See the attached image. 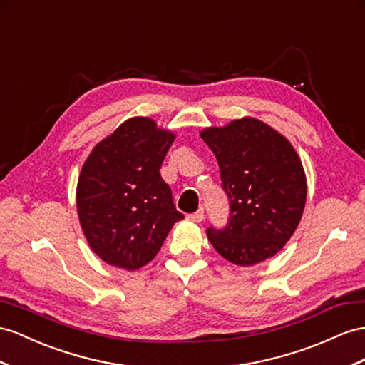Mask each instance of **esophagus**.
Returning a JSON list of instances; mask_svg holds the SVG:
<instances>
[{
  "instance_id": "esophagus-1",
  "label": "esophagus",
  "mask_w": 365,
  "mask_h": 365,
  "mask_svg": "<svg viewBox=\"0 0 365 365\" xmlns=\"http://www.w3.org/2000/svg\"><path fill=\"white\" fill-rule=\"evenodd\" d=\"M203 217H205V211H203V208L197 210V211L192 212V214H190V216H188V219H190V220H192V222H202V220H203Z\"/></svg>"
}]
</instances>
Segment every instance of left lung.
<instances>
[{"instance_id": "left-lung-1", "label": "left lung", "mask_w": 365, "mask_h": 365, "mask_svg": "<svg viewBox=\"0 0 365 365\" xmlns=\"http://www.w3.org/2000/svg\"><path fill=\"white\" fill-rule=\"evenodd\" d=\"M217 158L230 202L223 228H207L220 256L248 267L274 256L301 222L307 182L299 155L277 130L256 118L202 130Z\"/></svg>"}]
</instances>
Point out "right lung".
Instances as JSON below:
<instances>
[{
  "instance_id": "1",
  "label": "right lung",
  "mask_w": 365,
  "mask_h": 365,
  "mask_svg": "<svg viewBox=\"0 0 365 365\" xmlns=\"http://www.w3.org/2000/svg\"><path fill=\"white\" fill-rule=\"evenodd\" d=\"M170 130L154 120L135 117L92 149L77 185V211L83 232L109 265L137 269L155 257L183 214L160 175Z\"/></svg>"
}]
</instances>
